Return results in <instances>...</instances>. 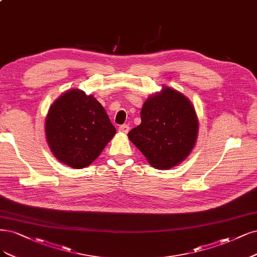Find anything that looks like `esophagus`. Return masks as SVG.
<instances>
[{
    "instance_id": "esophagus-1",
    "label": "esophagus",
    "mask_w": 257,
    "mask_h": 257,
    "mask_svg": "<svg viewBox=\"0 0 257 257\" xmlns=\"http://www.w3.org/2000/svg\"><path fill=\"white\" fill-rule=\"evenodd\" d=\"M118 131H119L120 133H122V134H127L128 131H130V126H128V125H126V124L120 125V126H119V128H118Z\"/></svg>"
}]
</instances>
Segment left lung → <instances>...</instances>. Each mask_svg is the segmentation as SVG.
<instances>
[{"mask_svg": "<svg viewBox=\"0 0 257 257\" xmlns=\"http://www.w3.org/2000/svg\"><path fill=\"white\" fill-rule=\"evenodd\" d=\"M141 123L128 139L156 169L180 165L196 146L199 119L187 96L168 86L150 95L140 112Z\"/></svg>", "mask_w": 257, "mask_h": 257, "instance_id": "left-lung-1", "label": "left lung"}]
</instances>
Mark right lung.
Wrapping results in <instances>:
<instances>
[{
    "label": "right lung",
    "instance_id": "obj_1",
    "mask_svg": "<svg viewBox=\"0 0 257 257\" xmlns=\"http://www.w3.org/2000/svg\"><path fill=\"white\" fill-rule=\"evenodd\" d=\"M44 131L53 155L74 169L93 163L116 135L101 103L77 88L66 91L51 105Z\"/></svg>",
    "mask_w": 257,
    "mask_h": 257
}]
</instances>
